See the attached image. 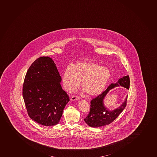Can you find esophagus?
I'll list each match as a JSON object with an SVG mask.
<instances>
[{
    "instance_id": "1",
    "label": "esophagus",
    "mask_w": 157,
    "mask_h": 157,
    "mask_svg": "<svg viewBox=\"0 0 157 157\" xmlns=\"http://www.w3.org/2000/svg\"><path fill=\"white\" fill-rule=\"evenodd\" d=\"M80 99V98H78V96H72L71 98H70V101H78V99Z\"/></svg>"
}]
</instances>
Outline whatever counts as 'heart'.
Returning <instances> with one entry per match:
<instances>
[{
	"label": "heart",
	"instance_id": "heart-1",
	"mask_svg": "<svg viewBox=\"0 0 157 157\" xmlns=\"http://www.w3.org/2000/svg\"><path fill=\"white\" fill-rule=\"evenodd\" d=\"M111 76L110 69L93 62H81L68 66L63 73L64 88L68 92L81 85L87 94L96 96L102 93Z\"/></svg>",
	"mask_w": 157,
	"mask_h": 157
}]
</instances>
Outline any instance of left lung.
Masks as SVG:
<instances>
[{
  "instance_id": "left-lung-1",
  "label": "left lung",
  "mask_w": 157,
  "mask_h": 157,
  "mask_svg": "<svg viewBox=\"0 0 157 157\" xmlns=\"http://www.w3.org/2000/svg\"><path fill=\"white\" fill-rule=\"evenodd\" d=\"M129 83V76H123L115 83H112L105 91L92 99L91 101L90 112L88 115L84 119L87 124L93 128H98L109 124L116 119L126 106L128 95L120 106L113 110H110L105 107L104 99L110 90L115 87L121 86L128 89Z\"/></svg>"
}]
</instances>
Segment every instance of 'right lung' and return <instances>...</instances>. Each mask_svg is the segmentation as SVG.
Here are the masks:
<instances>
[{"instance_id": "add662e5", "label": "right lung", "mask_w": 157, "mask_h": 157, "mask_svg": "<svg viewBox=\"0 0 157 157\" xmlns=\"http://www.w3.org/2000/svg\"><path fill=\"white\" fill-rule=\"evenodd\" d=\"M61 76L52 58L42 56L29 67L25 77L23 98L29 117L44 126L59 122L68 95L61 87Z\"/></svg>"}]
</instances>
